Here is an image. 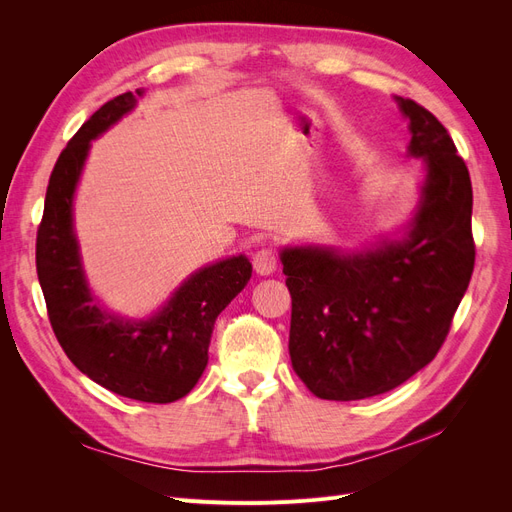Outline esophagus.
<instances>
[{
  "instance_id": "obj_1",
  "label": "esophagus",
  "mask_w": 512,
  "mask_h": 512,
  "mask_svg": "<svg viewBox=\"0 0 512 512\" xmlns=\"http://www.w3.org/2000/svg\"><path fill=\"white\" fill-rule=\"evenodd\" d=\"M252 265L258 275H271L277 269V252L273 247H262L252 256Z\"/></svg>"
}]
</instances>
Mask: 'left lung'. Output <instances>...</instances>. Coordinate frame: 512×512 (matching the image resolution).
Listing matches in <instances>:
<instances>
[{
  "instance_id": "8db88e82",
  "label": "left lung",
  "mask_w": 512,
  "mask_h": 512,
  "mask_svg": "<svg viewBox=\"0 0 512 512\" xmlns=\"http://www.w3.org/2000/svg\"><path fill=\"white\" fill-rule=\"evenodd\" d=\"M412 158L425 162L406 237L361 252L284 247L290 361L320 399L354 401L404 384L433 361L474 271L472 181L427 108L395 96Z\"/></svg>"
}]
</instances>
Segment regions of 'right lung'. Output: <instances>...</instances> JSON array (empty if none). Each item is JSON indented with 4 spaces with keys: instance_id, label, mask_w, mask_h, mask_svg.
<instances>
[{
    "instance_id": "add662e5",
    "label": "right lung",
    "mask_w": 512,
    "mask_h": 512,
    "mask_svg": "<svg viewBox=\"0 0 512 512\" xmlns=\"http://www.w3.org/2000/svg\"><path fill=\"white\" fill-rule=\"evenodd\" d=\"M145 94H121L91 115L61 151L49 179L36 239V269L49 320L68 359L121 397L170 404L188 395L209 361L215 318L252 277L243 254L194 271L156 314L130 320L106 312L89 290L74 232L72 200L91 141Z\"/></svg>"
}]
</instances>
